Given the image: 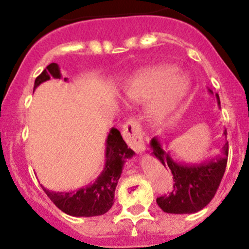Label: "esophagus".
Here are the masks:
<instances>
[{"label":"esophagus","instance_id":"34e87169","mask_svg":"<svg viewBox=\"0 0 249 249\" xmlns=\"http://www.w3.org/2000/svg\"><path fill=\"white\" fill-rule=\"evenodd\" d=\"M122 133L126 143L129 144V146L135 150L136 152H143L145 150L141 125H139L137 119L131 118L127 120L124 126H123Z\"/></svg>","mask_w":249,"mask_h":249}]
</instances>
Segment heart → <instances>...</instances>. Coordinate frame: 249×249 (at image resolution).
I'll return each mask as SVG.
<instances>
[{"label":"heart","mask_w":249,"mask_h":249,"mask_svg":"<svg viewBox=\"0 0 249 249\" xmlns=\"http://www.w3.org/2000/svg\"><path fill=\"white\" fill-rule=\"evenodd\" d=\"M176 72V67L170 65L147 68L127 83L126 95L135 102H143L160 93L151 112L155 119H163L190 89V79Z\"/></svg>","instance_id":"1"}]
</instances>
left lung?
Segmentation results:
<instances>
[{"label":"left lung","instance_id":"8db88e82","mask_svg":"<svg viewBox=\"0 0 249 249\" xmlns=\"http://www.w3.org/2000/svg\"><path fill=\"white\" fill-rule=\"evenodd\" d=\"M209 92L213 93L212 91ZM215 95L220 106L218 94ZM223 135L227 136V131ZM150 144L152 155L165 168L170 169L174 176V189L171 193L156 200L160 209L170 214H193L203 209L215 196L225 175L228 160V143L223 146L221 157L193 165L175 162L169 152L162 149L156 137L152 138Z\"/></svg>","mask_w":249,"mask_h":249}]
</instances>
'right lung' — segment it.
Wrapping results in <instances>:
<instances>
[{"label":"right lung","mask_w":249,"mask_h":249,"mask_svg":"<svg viewBox=\"0 0 249 249\" xmlns=\"http://www.w3.org/2000/svg\"><path fill=\"white\" fill-rule=\"evenodd\" d=\"M51 76L56 79L61 78L59 66L55 62L48 65L35 79L34 89L40 84L49 80ZM65 80L67 79L65 78ZM135 152L127 147L119 131L112 127L106 141L105 168L93 184L71 193H55L43 187L42 189L60 210L71 216L89 217L103 215L113 206L114 190L122 174L123 165L125 160L131 158Z\"/></svg>","instance_id":"right-lung-1"}]
</instances>
